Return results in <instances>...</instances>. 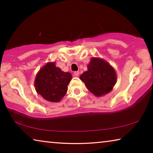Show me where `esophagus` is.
<instances>
[{"mask_svg": "<svg viewBox=\"0 0 153 153\" xmlns=\"http://www.w3.org/2000/svg\"><path fill=\"white\" fill-rule=\"evenodd\" d=\"M74 76H78L79 74V71H74Z\"/></svg>", "mask_w": 153, "mask_h": 153, "instance_id": "34e87169", "label": "esophagus"}]
</instances>
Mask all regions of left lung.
<instances>
[{"label":"left lung","mask_w":153,"mask_h":153,"mask_svg":"<svg viewBox=\"0 0 153 153\" xmlns=\"http://www.w3.org/2000/svg\"><path fill=\"white\" fill-rule=\"evenodd\" d=\"M79 78L88 90L96 96L110 92L116 82V74L113 68L102 59L93 58L88 65V71Z\"/></svg>","instance_id":"8db88e82"}]
</instances>
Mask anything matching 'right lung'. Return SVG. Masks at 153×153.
<instances>
[{
	"instance_id": "obj_1",
	"label": "right lung",
	"mask_w": 153,
	"mask_h": 153,
	"mask_svg": "<svg viewBox=\"0 0 153 153\" xmlns=\"http://www.w3.org/2000/svg\"><path fill=\"white\" fill-rule=\"evenodd\" d=\"M71 78L70 73L63 72L56 67L54 62H49L36 77V90L44 99L58 102L67 93V86Z\"/></svg>"
}]
</instances>
